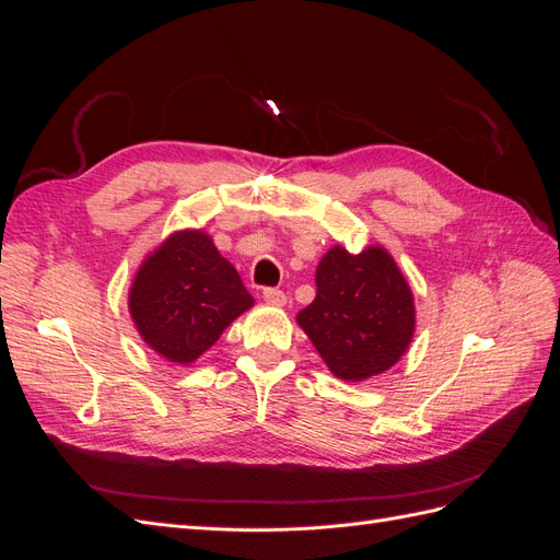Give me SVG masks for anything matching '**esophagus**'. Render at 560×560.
Masks as SVG:
<instances>
[{
	"instance_id": "1",
	"label": "esophagus",
	"mask_w": 560,
	"mask_h": 560,
	"mask_svg": "<svg viewBox=\"0 0 560 560\" xmlns=\"http://www.w3.org/2000/svg\"><path fill=\"white\" fill-rule=\"evenodd\" d=\"M264 301L266 303H270V306H284L287 303V296H284V292H280V290H273V287H270V290H264Z\"/></svg>"
}]
</instances>
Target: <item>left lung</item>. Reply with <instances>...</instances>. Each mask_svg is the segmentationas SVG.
<instances>
[{"instance_id":"8db88e82","label":"left lung","mask_w":560,"mask_h":560,"mask_svg":"<svg viewBox=\"0 0 560 560\" xmlns=\"http://www.w3.org/2000/svg\"><path fill=\"white\" fill-rule=\"evenodd\" d=\"M317 294L296 322L341 381L385 374L409 350L416 303L409 282L385 247L350 254L334 245L315 270Z\"/></svg>"}]
</instances>
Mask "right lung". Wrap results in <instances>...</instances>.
<instances>
[{"mask_svg":"<svg viewBox=\"0 0 560 560\" xmlns=\"http://www.w3.org/2000/svg\"><path fill=\"white\" fill-rule=\"evenodd\" d=\"M252 306L238 270L200 229L167 235L147 254L128 292V313L142 341L182 366L194 364Z\"/></svg>","mask_w":560,"mask_h":560,"instance_id":"right-lung-1","label":"right lung"}]
</instances>
